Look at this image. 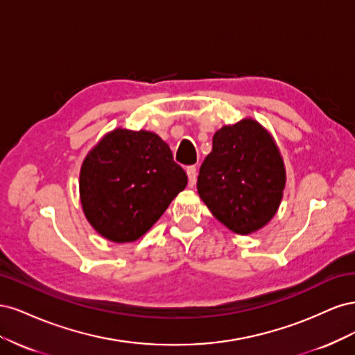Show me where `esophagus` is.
Here are the masks:
<instances>
[{
	"label": "esophagus",
	"mask_w": 355,
	"mask_h": 355,
	"mask_svg": "<svg viewBox=\"0 0 355 355\" xmlns=\"http://www.w3.org/2000/svg\"><path fill=\"white\" fill-rule=\"evenodd\" d=\"M187 175H188V182H189V187H194L196 182H197V168L194 166H189L187 168Z\"/></svg>",
	"instance_id": "obj_1"
}]
</instances>
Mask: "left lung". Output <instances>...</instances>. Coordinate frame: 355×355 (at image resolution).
Segmentation results:
<instances>
[{
	"mask_svg": "<svg viewBox=\"0 0 355 355\" xmlns=\"http://www.w3.org/2000/svg\"><path fill=\"white\" fill-rule=\"evenodd\" d=\"M286 179L284 159L274 136L254 118L245 116L214 133L197 188L222 225L234 234L250 235L275 216Z\"/></svg>",
	"mask_w": 355,
	"mask_h": 355,
	"instance_id": "obj_1",
	"label": "left lung"
}]
</instances>
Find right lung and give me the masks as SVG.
<instances>
[{
  "instance_id": "obj_1",
  "label": "right lung",
  "mask_w": 355,
  "mask_h": 355,
  "mask_svg": "<svg viewBox=\"0 0 355 355\" xmlns=\"http://www.w3.org/2000/svg\"><path fill=\"white\" fill-rule=\"evenodd\" d=\"M78 184L85 219L103 239L121 244L151 230L188 178L157 133L116 127L85 155Z\"/></svg>"
}]
</instances>
